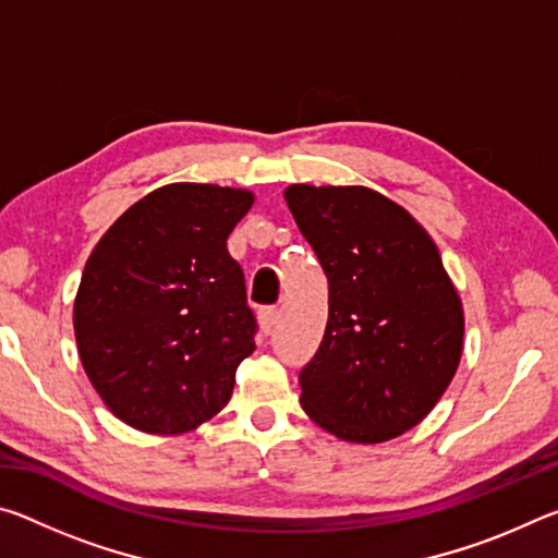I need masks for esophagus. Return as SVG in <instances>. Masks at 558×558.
Segmentation results:
<instances>
[{"label":"esophagus","mask_w":558,"mask_h":558,"mask_svg":"<svg viewBox=\"0 0 558 558\" xmlns=\"http://www.w3.org/2000/svg\"><path fill=\"white\" fill-rule=\"evenodd\" d=\"M278 307H260V313H258V317H260V327H263V332L266 335H270L272 332V327H276V323H278Z\"/></svg>","instance_id":"1"}]
</instances>
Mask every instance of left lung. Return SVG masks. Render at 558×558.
Wrapping results in <instances>:
<instances>
[{"label": "left lung", "mask_w": 558, "mask_h": 558, "mask_svg": "<svg viewBox=\"0 0 558 558\" xmlns=\"http://www.w3.org/2000/svg\"><path fill=\"white\" fill-rule=\"evenodd\" d=\"M286 202L329 282L302 409L349 442L401 436L446 393L462 354L465 317L438 245L374 189L292 184Z\"/></svg>", "instance_id": "8db88e82"}]
</instances>
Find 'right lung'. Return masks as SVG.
<instances>
[{"instance_id": "right-lung-1", "label": "right lung", "mask_w": 558, "mask_h": 558, "mask_svg": "<svg viewBox=\"0 0 558 558\" xmlns=\"http://www.w3.org/2000/svg\"><path fill=\"white\" fill-rule=\"evenodd\" d=\"M245 189L179 182L132 204L93 248L73 305L93 389L128 426L177 436L229 403L256 317L226 241Z\"/></svg>"}]
</instances>
